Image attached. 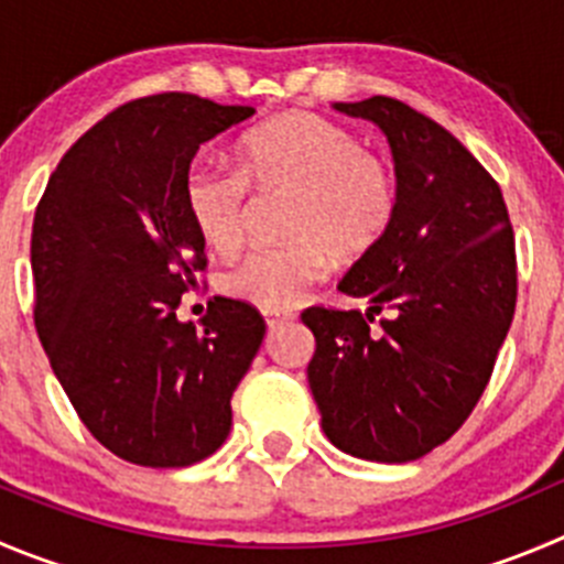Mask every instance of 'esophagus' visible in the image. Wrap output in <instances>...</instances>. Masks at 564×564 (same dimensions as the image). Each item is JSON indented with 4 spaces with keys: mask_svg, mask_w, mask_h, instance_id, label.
Instances as JSON below:
<instances>
[{
    "mask_svg": "<svg viewBox=\"0 0 564 564\" xmlns=\"http://www.w3.org/2000/svg\"><path fill=\"white\" fill-rule=\"evenodd\" d=\"M262 315H265L268 329H276L279 324H288V321H293V313H285V310H262Z\"/></svg>",
    "mask_w": 564,
    "mask_h": 564,
    "instance_id": "esophagus-1",
    "label": "esophagus"
}]
</instances>
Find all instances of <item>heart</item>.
<instances>
[{
    "mask_svg": "<svg viewBox=\"0 0 564 564\" xmlns=\"http://www.w3.org/2000/svg\"><path fill=\"white\" fill-rule=\"evenodd\" d=\"M249 187L291 193L282 246L254 249L224 271L221 288L260 310L299 304L332 265L354 260L393 227L399 180L382 154L366 152L346 127L315 112H285L240 143V174L196 163L185 180V210L198 238L229 254L249 218Z\"/></svg>",
    "mask_w": 564,
    "mask_h": 564,
    "instance_id": "heart-1",
    "label": "heart"
}]
</instances>
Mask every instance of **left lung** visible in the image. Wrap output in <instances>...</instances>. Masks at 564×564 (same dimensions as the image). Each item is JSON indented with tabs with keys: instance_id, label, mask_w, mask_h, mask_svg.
<instances>
[{
	"instance_id": "8db88e82",
	"label": "left lung",
	"mask_w": 564,
	"mask_h": 564,
	"mask_svg": "<svg viewBox=\"0 0 564 564\" xmlns=\"http://www.w3.org/2000/svg\"><path fill=\"white\" fill-rule=\"evenodd\" d=\"M332 107L384 132L399 210L337 285L368 313H302L310 390L332 446L410 463L446 443L490 382L518 299L512 224L498 182L432 118L390 96ZM382 308L391 318L371 330Z\"/></svg>"
}]
</instances>
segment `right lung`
Returning a JSON list of instances; mask_svg holds the SVG:
<instances>
[{
    "instance_id": "add662e5",
    "label": "right lung",
    "mask_w": 564,
    "mask_h": 564,
    "mask_svg": "<svg viewBox=\"0 0 564 564\" xmlns=\"http://www.w3.org/2000/svg\"><path fill=\"white\" fill-rule=\"evenodd\" d=\"M254 107L158 94L90 127L50 176L32 221L35 326L68 401L107 452L143 468L210 457L265 335L251 304L216 296L193 326L182 293L205 271L185 210L198 147Z\"/></svg>"
}]
</instances>
